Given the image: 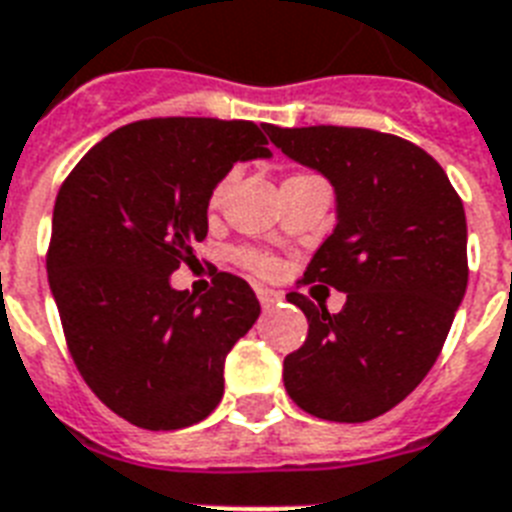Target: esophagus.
<instances>
[{"label":"esophagus","instance_id":"esophagus-1","mask_svg":"<svg viewBox=\"0 0 512 512\" xmlns=\"http://www.w3.org/2000/svg\"><path fill=\"white\" fill-rule=\"evenodd\" d=\"M257 299H260V305L268 310V307L278 305V302L284 299V294H278V292H273V289H263V286H257Z\"/></svg>","mask_w":512,"mask_h":512}]
</instances>
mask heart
Listing matches in <instances>:
<instances>
[{"mask_svg": "<svg viewBox=\"0 0 512 512\" xmlns=\"http://www.w3.org/2000/svg\"><path fill=\"white\" fill-rule=\"evenodd\" d=\"M292 178H307V176H292ZM292 178H286V181H292ZM226 184H228V178H223V181H218L215 189L210 191V199H207L210 210H215V207L220 205L223 191H226ZM236 257H239V263H242L244 268L255 270V273H260V276H270V273L276 270V260H273L270 255H265V252H260V249H239Z\"/></svg>", "mask_w": 512, "mask_h": 512, "instance_id": "obj_1", "label": "heart"}]
</instances>
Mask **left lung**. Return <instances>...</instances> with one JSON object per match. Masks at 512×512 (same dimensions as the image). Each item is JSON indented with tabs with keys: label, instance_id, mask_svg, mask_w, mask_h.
Here are the masks:
<instances>
[{
	"label": "left lung",
	"instance_id": "1",
	"mask_svg": "<svg viewBox=\"0 0 512 512\" xmlns=\"http://www.w3.org/2000/svg\"><path fill=\"white\" fill-rule=\"evenodd\" d=\"M270 141L334 186V234L305 284L347 294L328 313L305 294L307 339L284 360V386L305 413L363 423L421 384L450 334L468 286V228L442 165L400 136L371 128L265 126Z\"/></svg>",
	"mask_w": 512,
	"mask_h": 512
}]
</instances>
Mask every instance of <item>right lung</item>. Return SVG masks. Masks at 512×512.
I'll list each match as a JSON object with an SVG mask.
<instances>
[{
  "label": "right lung",
  "instance_id": "obj_1",
  "mask_svg": "<svg viewBox=\"0 0 512 512\" xmlns=\"http://www.w3.org/2000/svg\"><path fill=\"white\" fill-rule=\"evenodd\" d=\"M265 144L252 120H139L91 147L60 186L47 273L68 350L91 392L139 429L213 413L226 355L260 315L244 278L218 273L197 299L170 273L207 236L215 184L234 162L270 157Z\"/></svg>",
  "mask_w": 512,
  "mask_h": 512
}]
</instances>
